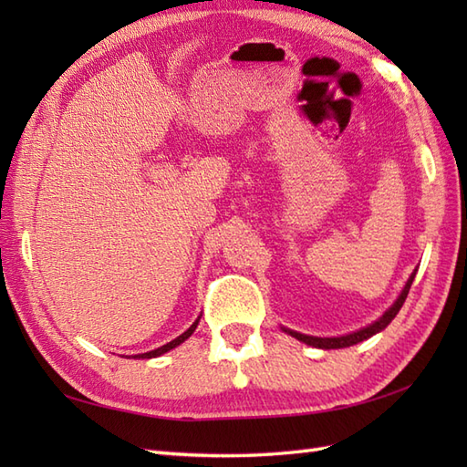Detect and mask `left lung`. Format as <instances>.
I'll return each instance as SVG.
<instances>
[{
  "mask_svg": "<svg viewBox=\"0 0 467 467\" xmlns=\"http://www.w3.org/2000/svg\"><path fill=\"white\" fill-rule=\"evenodd\" d=\"M415 273H418V269H415V271L411 273L408 283H405V286L401 289L400 296L393 301V305L389 306V309H387V311L379 317V319L373 321L371 325L363 327V329H357V331H353V333L339 335V337H315V335H305V333H299V331L286 329V327H281V329H283L285 333H289L291 337H295V339H299V341L305 343V345L317 347V349H343V347H351V345L361 343V341H365V339H369V337L377 335L379 331H383L385 327L395 319V315L400 313V309L403 306L405 299H408V293H410V289H411V283H413V279H415Z\"/></svg>",
  "mask_w": 467,
  "mask_h": 467,
  "instance_id": "left-lung-1",
  "label": "left lung"
}]
</instances>
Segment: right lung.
I'll return each mask as SVG.
<instances>
[{
	"label": "right lung",
	"instance_id": "obj_1",
	"mask_svg": "<svg viewBox=\"0 0 467 467\" xmlns=\"http://www.w3.org/2000/svg\"><path fill=\"white\" fill-rule=\"evenodd\" d=\"M198 321H201V317H198V319L188 327V329L182 333V335H178L176 339H172L171 343H166V345H162V347H158V349H154V351H148V353H140V355H132L134 359H152V357H161V355H164V353H168L171 349H174V347H178L181 343H184L188 337H191L194 331H196V327H198Z\"/></svg>",
	"mask_w": 467,
	"mask_h": 467
}]
</instances>
